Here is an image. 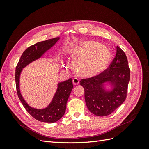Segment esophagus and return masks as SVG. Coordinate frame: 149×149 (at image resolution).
<instances>
[{"mask_svg":"<svg viewBox=\"0 0 149 149\" xmlns=\"http://www.w3.org/2000/svg\"><path fill=\"white\" fill-rule=\"evenodd\" d=\"M79 80H78L77 78H74V79H73V84L74 86L79 84Z\"/></svg>","mask_w":149,"mask_h":149,"instance_id":"1","label":"esophagus"}]
</instances>
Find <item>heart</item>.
Here are the masks:
<instances>
[{"label": "heart", "instance_id": "1", "mask_svg": "<svg viewBox=\"0 0 149 149\" xmlns=\"http://www.w3.org/2000/svg\"><path fill=\"white\" fill-rule=\"evenodd\" d=\"M73 69L76 75L91 78L104 70L111 61L107 47L95 41H85L76 45L70 52Z\"/></svg>", "mask_w": 149, "mask_h": 149}]
</instances>
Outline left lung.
I'll return each mask as SVG.
<instances>
[{
  "instance_id": "8db88e82",
  "label": "left lung",
  "mask_w": 149,
  "mask_h": 149,
  "mask_svg": "<svg viewBox=\"0 0 149 149\" xmlns=\"http://www.w3.org/2000/svg\"><path fill=\"white\" fill-rule=\"evenodd\" d=\"M116 54L109 68L92 78L82 79L80 84L84 89L85 102L89 111L97 116L112 113L123 104L127 96L130 69L125 53L116 47ZM109 82L111 89H105Z\"/></svg>"
}]
</instances>
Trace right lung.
<instances>
[{
    "instance_id": "right-lung-1",
    "label": "right lung",
    "mask_w": 149,
    "mask_h": 149,
    "mask_svg": "<svg viewBox=\"0 0 149 149\" xmlns=\"http://www.w3.org/2000/svg\"><path fill=\"white\" fill-rule=\"evenodd\" d=\"M60 37L49 39L35 43L26 48L22 53L15 69V83L18 96L26 111L33 118L43 123H53L60 119L65 113L66 102L73 85L72 79L58 83L56 91L50 104L44 109H35L30 106L25 101L20 90V76L21 72L26 65L41 57L43 54L55 45Z\"/></svg>"
}]
</instances>
